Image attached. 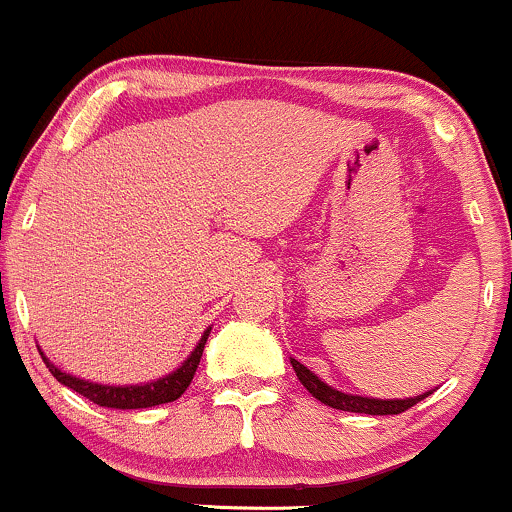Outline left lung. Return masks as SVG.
<instances>
[{"label":"left lung","mask_w":512,"mask_h":512,"mask_svg":"<svg viewBox=\"0 0 512 512\" xmlns=\"http://www.w3.org/2000/svg\"><path fill=\"white\" fill-rule=\"evenodd\" d=\"M291 365L295 369V374H298L300 384H303L305 389L312 393V396H315L317 400H322V403L329 405V408L346 410V412H365V415H400V412L412 408V405H417L420 400H424L429 393H432V391H427V393H422V396L403 398V400L353 396V393H343V391L334 389V386L324 384V381L319 379L315 372H310V369H307L305 365H300V362L293 360V357H291Z\"/></svg>","instance_id":"left-lung-1"}]
</instances>
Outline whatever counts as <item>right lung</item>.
<instances>
[{"instance_id":"1","label":"right lung","mask_w":512,"mask_h":512,"mask_svg":"<svg viewBox=\"0 0 512 512\" xmlns=\"http://www.w3.org/2000/svg\"><path fill=\"white\" fill-rule=\"evenodd\" d=\"M212 331V326L202 334L200 343H197L193 353L188 355V360H183V365L176 369V372L166 374V377L157 379V381H147V384H135V386H104V384H95V381H85L80 377H73V374L61 372L59 367H54L52 362L47 360L45 353L40 350L42 360L52 372V377L59 381V384L69 386L71 391L80 393L92 403L102 405V408H114V410H138V408H152V405H162V403H171V400L181 398L183 391L188 389L190 381L195 377V369L200 365L202 350H205L207 336Z\"/></svg>"}]
</instances>
